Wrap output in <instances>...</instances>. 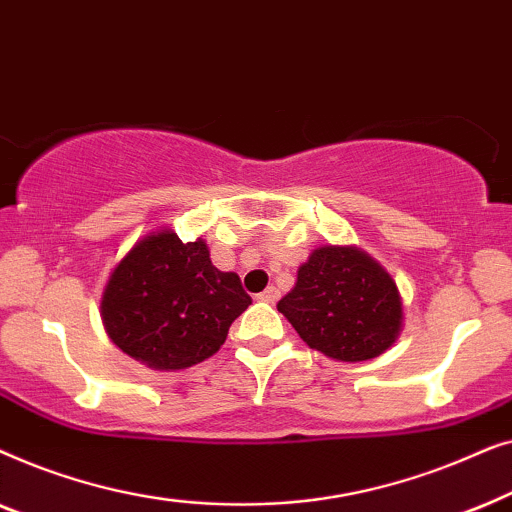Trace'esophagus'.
I'll return each mask as SVG.
<instances>
[{"instance_id":"obj_1","label":"esophagus","mask_w":512,"mask_h":512,"mask_svg":"<svg viewBox=\"0 0 512 512\" xmlns=\"http://www.w3.org/2000/svg\"><path fill=\"white\" fill-rule=\"evenodd\" d=\"M277 298H279V291L275 286H268L263 293H258V300H263V303H275Z\"/></svg>"}]
</instances>
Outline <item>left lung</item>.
<instances>
[{"mask_svg":"<svg viewBox=\"0 0 512 512\" xmlns=\"http://www.w3.org/2000/svg\"><path fill=\"white\" fill-rule=\"evenodd\" d=\"M277 310L312 349L349 363L380 356L403 321L394 279L354 247L314 249Z\"/></svg>","mask_w":512,"mask_h":512,"instance_id":"left-lung-1","label":"left lung"}]
</instances>
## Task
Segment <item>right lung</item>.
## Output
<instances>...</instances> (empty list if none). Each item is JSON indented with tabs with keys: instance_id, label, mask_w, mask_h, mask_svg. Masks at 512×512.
Returning <instances> with one entry per match:
<instances>
[{
	"instance_id": "1",
	"label": "right lung",
	"mask_w": 512,
	"mask_h": 512,
	"mask_svg": "<svg viewBox=\"0 0 512 512\" xmlns=\"http://www.w3.org/2000/svg\"><path fill=\"white\" fill-rule=\"evenodd\" d=\"M249 305L240 277L216 270L205 242H181L163 230L137 242L111 272L102 321L132 359L181 370L219 352Z\"/></svg>"
}]
</instances>
